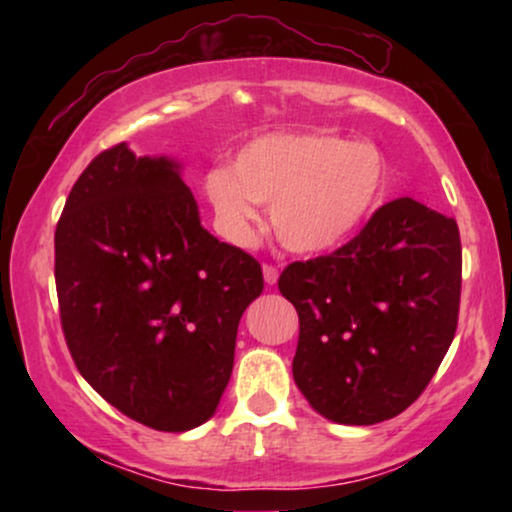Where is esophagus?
I'll return each instance as SVG.
<instances>
[{
    "mask_svg": "<svg viewBox=\"0 0 512 512\" xmlns=\"http://www.w3.org/2000/svg\"><path fill=\"white\" fill-rule=\"evenodd\" d=\"M263 279H265V284H268V286H275L277 284L279 270L275 268V265H268V263L263 265Z\"/></svg>",
    "mask_w": 512,
    "mask_h": 512,
    "instance_id": "1",
    "label": "esophagus"
}]
</instances>
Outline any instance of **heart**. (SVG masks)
<instances>
[{
  "mask_svg": "<svg viewBox=\"0 0 512 512\" xmlns=\"http://www.w3.org/2000/svg\"><path fill=\"white\" fill-rule=\"evenodd\" d=\"M387 165L375 146L335 135H265L237 153L233 167L207 172L205 195L219 233L251 247L270 207L279 242L321 254L359 230L380 205Z\"/></svg>",
  "mask_w": 512,
  "mask_h": 512,
  "instance_id": "heart-1",
  "label": "heart"
}]
</instances>
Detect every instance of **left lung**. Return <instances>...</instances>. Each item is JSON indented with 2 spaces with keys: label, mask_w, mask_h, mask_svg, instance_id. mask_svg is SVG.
<instances>
[{
  "label": "left lung",
  "mask_w": 512,
  "mask_h": 512,
  "mask_svg": "<svg viewBox=\"0 0 512 512\" xmlns=\"http://www.w3.org/2000/svg\"><path fill=\"white\" fill-rule=\"evenodd\" d=\"M279 291L298 312L293 380L312 408L338 424L384 422L417 401L454 340L457 221L391 200L345 247L286 265Z\"/></svg>",
  "instance_id": "8db88e82"
}]
</instances>
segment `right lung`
<instances>
[{
  "instance_id": "add662e5",
  "label": "right lung",
  "mask_w": 512,
  "mask_h": 512,
  "mask_svg": "<svg viewBox=\"0 0 512 512\" xmlns=\"http://www.w3.org/2000/svg\"><path fill=\"white\" fill-rule=\"evenodd\" d=\"M55 286L83 380L125 417L179 433L216 412L263 272L202 228L179 163L116 144L65 202Z\"/></svg>"
}]
</instances>
